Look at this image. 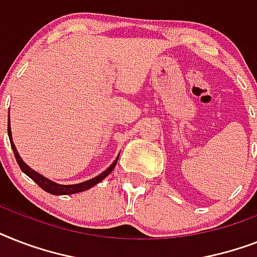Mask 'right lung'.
<instances>
[{
  "label": "right lung",
  "instance_id": "right-lung-1",
  "mask_svg": "<svg viewBox=\"0 0 257 257\" xmlns=\"http://www.w3.org/2000/svg\"><path fill=\"white\" fill-rule=\"evenodd\" d=\"M8 135H9V140H10V145H12V149H13V153H14V157H16V160H17L18 165H20V168H21V171L25 173V175H28L30 177V179L33 180L34 183H37V185L40 188H42L44 191H46L48 193H52V195H73V193H78V192H84L86 191V189H89V188L94 187L96 184H98L100 181H102V180L106 177V176L110 173V172L113 171V168H114V165L117 164V160H118V156H117V159L112 163V165L109 167L106 171H104L101 175L96 176V177H93V179L90 180H86V181H84V183H80V184H72V185H62V184H57L54 183V181H52V180L46 179V177H44L42 175H40V173H37L36 171H33L32 168H29V165H26L24 161H22V159L20 157V155H18L17 149H16V145H14L13 143V139H12V131H10V118L8 120Z\"/></svg>",
  "mask_w": 257,
  "mask_h": 257
}]
</instances>
